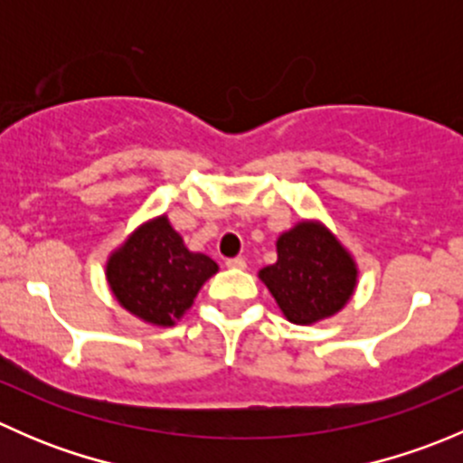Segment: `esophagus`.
Masks as SVG:
<instances>
[{"label": "esophagus", "instance_id": "1", "mask_svg": "<svg viewBox=\"0 0 463 463\" xmlns=\"http://www.w3.org/2000/svg\"><path fill=\"white\" fill-rule=\"evenodd\" d=\"M226 266L228 269L241 270V269H246V260L244 258H231V260H226Z\"/></svg>", "mask_w": 463, "mask_h": 463}]
</instances>
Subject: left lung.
I'll return each instance as SVG.
<instances>
[{"label":"left lung","mask_w":463,"mask_h":463,"mask_svg":"<svg viewBox=\"0 0 463 463\" xmlns=\"http://www.w3.org/2000/svg\"><path fill=\"white\" fill-rule=\"evenodd\" d=\"M260 279L293 325H314L338 314L354 296L356 261L320 222H300L278 240V261Z\"/></svg>","instance_id":"left-lung-1"}]
</instances>
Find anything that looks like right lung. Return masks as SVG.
Instances as JSON below:
<instances>
[{"mask_svg":"<svg viewBox=\"0 0 463 463\" xmlns=\"http://www.w3.org/2000/svg\"><path fill=\"white\" fill-rule=\"evenodd\" d=\"M219 270L208 255L185 249L165 214L149 219L107 260V282L123 309L156 326H172Z\"/></svg>","mask_w":463,"mask_h":463,"instance_id":"right-lung-1","label":"right lung"}]
</instances>
